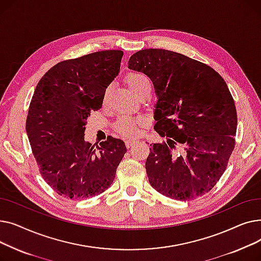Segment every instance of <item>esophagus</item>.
Masks as SVG:
<instances>
[{"label": "esophagus", "instance_id": "obj_1", "mask_svg": "<svg viewBox=\"0 0 261 261\" xmlns=\"http://www.w3.org/2000/svg\"><path fill=\"white\" fill-rule=\"evenodd\" d=\"M135 143H136V141H135V140H127V141L125 142V144H126V147H127V148L132 147Z\"/></svg>", "mask_w": 261, "mask_h": 261}]
</instances>
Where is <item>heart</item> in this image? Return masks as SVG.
Segmentation results:
<instances>
[{
  "instance_id": "obj_1",
  "label": "heart",
  "mask_w": 261,
  "mask_h": 261,
  "mask_svg": "<svg viewBox=\"0 0 261 261\" xmlns=\"http://www.w3.org/2000/svg\"><path fill=\"white\" fill-rule=\"evenodd\" d=\"M127 85L129 89L135 94L139 95V93L150 86L149 79L146 75L142 73H131L126 78ZM145 125V119L143 117H132L123 115L120 116L115 122V130L123 135V136H135L139 133L140 128Z\"/></svg>"
}]
</instances>
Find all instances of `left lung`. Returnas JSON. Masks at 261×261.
Listing matches in <instances>:
<instances>
[{
    "instance_id": "1",
    "label": "left lung",
    "mask_w": 261,
    "mask_h": 261,
    "mask_svg": "<svg viewBox=\"0 0 261 261\" xmlns=\"http://www.w3.org/2000/svg\"><path fill=\"white\" fill-rule=\"evenodd\" d=\"M128 66L152 80L154 130L168 139L150 149L149 183L180 201L207 194L235 148L237 111L226 82L210 65L162 48L136 51Z\"/></svg>"
}]
</instances>
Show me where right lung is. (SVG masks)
Here are the masks:
<instances>
[{
  "instance_id": "obj_1",
  "label": "right lung",
  "mask_w": 261,
  "mask_h": 261,
  "mask_svg": "<svg viewBox=\"0 0 261 261\" xmlns=\"http://www.w3.org/2000/svg\"><path fill=\"white\" fill-rule=\"evenodd\" d=\"M122 55L101 50L61 61L36 87L26 132L41 175L64 198L102 194L127 152L125 143L112 136L96 147L85 141L87 118L101 108L106 89L119 73Z\"/></svg>"
}]
</instances>
